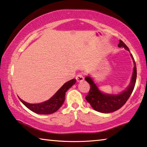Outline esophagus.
<instances>
[{
	"instance_id": "esophagus-1",
	"label": "esophagus",
	"mask_w": 147,
	"mask_h": 147,
	"mask_svg": "<svg viewBox=\"0 0 147 147\" xmlns=\"http://www.w3.org/2000/svg\"><path fill=\"white\" fill-rule=\"evenodd\" d=\"M76 79L78 82H82V81L84 80V76L82 74H78V75L76 76Z\"/></svg>"
}]
</instances>
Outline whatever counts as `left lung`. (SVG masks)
<instances>
[{"label": "left lung", "mask_w": 147, "mask_h": 147, "mask_svg": "<svg viewBox=\"0 0 147 147\" xmlns=\"http://www.w3.org/2000/svg\"><path fill=\"white\" fill-rule=\"evenodd\" d=\"M118 46L119 47H123L129 51V48L122 40H119ZM131 55L133 59L134 64H135L131 82L126 90L120 94L109 95L101 93L90 77H86L85 78V80L89 83V86H90V89H89L88 95L86 97V99L87 101L95 111L101 113H105L115 111L119 109L121 107H123L133 92L134 88H135L136 80H137V67H136V63L133 55Z\"/></svg>", "instance_id": "left-lung-1"}]
</instances>
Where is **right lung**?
<instances>
[{"instance_id":"obj_1","label":"right lung","mask_w":147,"mask_h":147,"mask_svg":"<svg viewBox=\"0 0 147 147\" xmlns=\"http://www.w3.org/2000/svg\"><path fill=\"white\" fill-rule=\"evenodd\" d=\"M76 80H69V82L65 83L61 88L56 93V94L53 95V97L44 103L38 104H30L26 103L22 99H20L21 102L26 106V107L31 110L32 111L38 114L48 115L52 114L53 113L58 111L61 106L62 105L65 100V92L68 90V89L71 88L74 84H76Z\"/></svg>"}]
</instances>
